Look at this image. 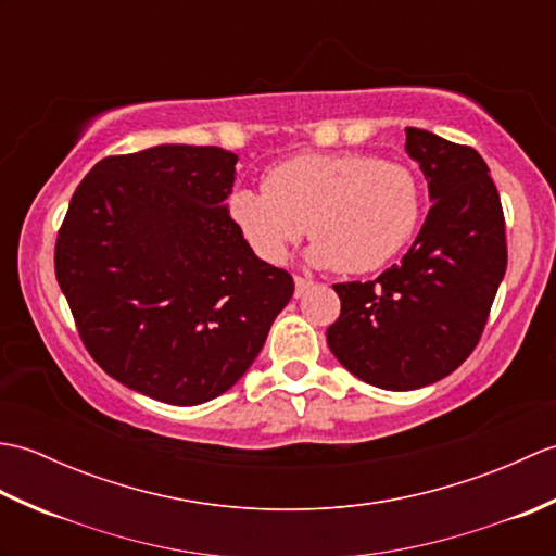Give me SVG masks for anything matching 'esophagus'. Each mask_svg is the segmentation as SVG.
Segmentation results:
<instances>
[{"instance_id":"34e87169","label":"esophagus","mask_w":556,"mask_h":556,"mask_svg":"<svg viewBox=\"0 0 556 556\" xmlns=\"http://www.w3.org/2000/svg\"><path fill=\"white\" fill-rule=\"evenodd\" d=\"M293 285H296V296H303V293L313 287V281L303 277H293Z\"/></svg>"}]
</instances>
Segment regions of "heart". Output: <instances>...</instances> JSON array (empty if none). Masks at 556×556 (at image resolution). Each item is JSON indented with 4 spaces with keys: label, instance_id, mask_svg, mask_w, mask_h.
Listing matches in <instances>:
<instances>
[{
    "label": "heart",
    "instance_id": "b5f03b06",
    "mask_svg": "<svg viewBox=\"0 0 556 556\" xmlns=\"http://www.w3.org/2000/svg\"><path fill=\"white\" fill-rule=\"evenodd\" d=\"M420 210L416 174L363 152L299 155L265 174V191L236 188L227 200L231 224L260 260L285 263L308 231V263L346 275L380 269L404 251Z\"/></svg>",
    "mask_w": 556,
    "mask_h": 556
}]
</instances>
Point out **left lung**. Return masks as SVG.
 <instances>
[{
    "label": "left lung",
    "instance_id": "1",
    "mask_svg": "<svg viewBox=\"0 0 556 556\" xmlns=\"http://www.w3.org/2000/svg\"><path fill=\"white\" fill-rule=\"evenodd\" d=\"M404 134L432 207L401 263L375 281L334 285L341 315L327 329L337 361L389 392L428 387L470 356L506 271L504 212L485 160L422 128Z\"/></svg>",
    "mask_w": 556,
    "mask_h": 556
}]
</instances>
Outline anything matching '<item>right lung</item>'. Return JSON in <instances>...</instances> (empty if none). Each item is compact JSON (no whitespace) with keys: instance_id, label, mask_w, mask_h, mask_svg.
<instances>
[{"instance_id":"obj_1","label":"right lung","mask_w":556,"mask_h":556,"mask_svg":"<svg viewBox=\"0 0 556 556\" xmlns=\"http://www.w3.org/2000/svg\"><path fill=\"white\" fill-rule=\"evenodd\" d=\"M239 157L155 146L104 157L68 203L56 281L83 344L116 382L198 406L251 368L293 296L227 215Z\"/></svg>"}]
</instances>
